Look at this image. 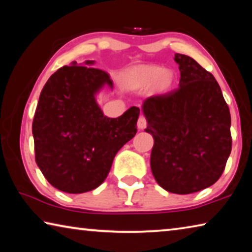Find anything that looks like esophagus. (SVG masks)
Masks as SVG:
<instances>
[{"label":"esophagus","instance_id":"esophagus-1","mask_svg":"<svg viewBox=\"0 0 252 252\" xmlns=\"http://www.w3.org/2000/svg\"><path fill=\"white\" fill-rule=\"evenodd\" d=\"M147 126V120L144 117H140L138 120V127L139 129H144Z\"/></svg>","mask_w":252,"mask_h":252}]
</instances>
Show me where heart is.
I'll return each mask as SVG.
<instances>
[{
    "instance_id": "b5f03b06",
    "label": "heart",
    "mask_w": 252,
    "mask_h": 252,
    "mask_svg": "<svg viewBox=\"0 0 252 252\" xmlns=\"http://www.w3.org/2000/svg\"><path fill=\"white\" fill-rule=\"evenodd\" d=\"M122 82L126 89L138 90L152 85L157 93H167L174 84V73L162 66L140 64L127 69L122 74Z\"/></svg>"
}]
</instances>
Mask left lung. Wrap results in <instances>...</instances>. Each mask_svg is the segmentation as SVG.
Segmentation results:
<instances>
[{"label": "left lung", "instance_id": "8db88e82", "mask_svg": "<svg viewBox=\"0 0 252 252\" xmlns=\"http://www.w3.org/2000/svg\"><path fill=\"white\" fill-rule=\"evenodd\" d=\"M179 88L144 100L146 132L152 134L150 165L158 185L189 194L212 186L231 152V117L215 76L192 58L174 54Z\"/></svg>", "mask_w": 252, "mask_h": 252}]
</instances>
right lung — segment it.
<instances>
[{
  "instance_id": "obj_1",
  "label": "right lung",
  "mask_w": 252,
  "mask_h": 252,
  "mask_svg": "<svg viewBox=\"0 0 252 252\" xmlns=\"http://www.w3.org/2000/svg\"><path fill=\"white\" fill-rule=\"evenodd\" d=\"M94 61L63 66L50 76L34 114L32 133L37 167L60 191L83 193L99 187L117 152L136 133L140 109L121 117L104 116L95 96L104 85L113 88Z\"/></svg>"
}]
</instances>
